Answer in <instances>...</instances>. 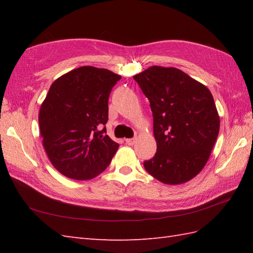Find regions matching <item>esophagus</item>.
<instances>
[{
  "label": "esophagus",
  "instance_id": "34e87169",
  "mask_svg": "<svg viewBox=\"0 0 253 253\" xmlns=\"http://www.w3.org/2000/svg\"><path fill=\"white\" fill-rule=\"evenodd\" d=\"M136 140H137L136 138H131V139H126L125 141H126V144H128V146H132V144L136 142Z\"/></svg>",
  "mask_w": 253,
  "mask_h": 253
}]
</instances>
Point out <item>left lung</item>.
Listing matches in <instances>:
<instances>
[{
    "instance_id": "8db88e82",
    "label": "left lung",
    "mask_w": 253,
    "mask_h": 253,
    "mask_svg": "<svg viewBox=\"0 0 253 253\" xmlns=\"http://www.w3.org/2000/svg\"><path fill=\"white\" fill-rule=\"evenodd\" d=\"M133 79L150 102L158 146L144 169L163 184L189 181L206 166L219 131L212 93L175 67L151 66Z\"/></svg>"
}]
</instances>
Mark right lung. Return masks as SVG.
I'll use <instances>...</instances> for the list:
<instances>
[{"label": "right lung", "mask_w": 253, "mask_h": 253, "mask_svg": "<svg viewBox=\"0 0 253 253\" xmlns=\"http://www.w3.org/2000/svg\"><path fill=\"white\" fill-rule=\"evenodd\" d=\"M121 79L109 69L83 66L51 84L39 113L40 133L52 165L72 179L102 173L118 143L101 129L109 120V96Z\"/></svg>", "instance_id": "right-lung-1"}]
</instances>
